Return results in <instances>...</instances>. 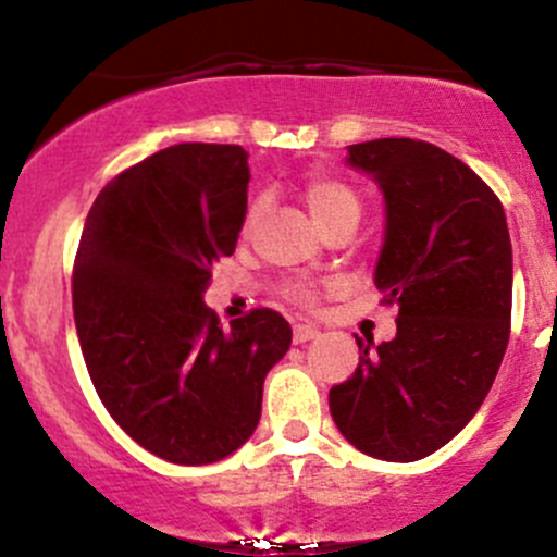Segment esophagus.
<instances>
[{"label":"esophagus","mask_w":557,"mask_h":557,"mask_svg":"<svg viewBox=\"0 0 557 557\" xmlns=\"http://www.w3.org/2000/svg\"><path fill=\"white\" fill-rule=\"evenodd\" d=\"M318 326L315 323H296L294 326V343L301 345V343H310V339L318 337Z\"/></svg>","instance_id":"esophagus-1"}]
</instances>
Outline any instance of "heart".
I'll use <instances>...</instances> for the list:
<instances>
[{
	"label": "heart",
	"instance_id": "b5f03b06",
	"mask_svg": "<svg viewBox=\"0 0 557 557\" xmlns=\"http://www.w3.org/2000/svg\"><path fill=\"white\" fill-rule=\"evenodd\" d=\"M305 198L312 218H315V223L321 225V228H326V225L337 223V220L343 218H350V214H356V218L361 214L359 196H356L348 185H343V182L337 180H326V176H315V180L307 182ZM258 212H261V203H252L250 212H247V225L256 220ZM288 294L294 296L296 301H301V305H310L312 301V290L307 288V285H290Z\"/></svg>",
	"mask_w": 557,
	"mask_h": 557
}]
</instances>
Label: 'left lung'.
Masks as SVG:
<instances>
[{"mask_svg":"<svg viewBox=\"0 0 557 557\" xmlns=\"http://www.w3.org/2000/svg\"><path fill=\"white\" fill-rule=\"evenodd\" d=\"M345 165L383 193L375 288L394 301L388 343L356 337L359 367L329 392L348 444L413 462L473 419L509 345L511 239L495 193L462 160L413 138L348 147Z\"/></svg>","mask_w":557,"mask_h":557,"instance_id":"left-lung-1","label":"left lung"}]
</instances>
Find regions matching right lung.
<instances>
[{
  "label": "right lung",
  "instance_id": "add662e5",
  "mask_svg": "<svg viewBox=\"0 0 557 557\" xmlns=\"http://www.w3.org/2000/svg\"><path fill=\"white\" fill-rule=\"evenodd\" d=\"M250 154L176 144L108 182L73 272L75 332L113 422L176 466H209L250 441L267 372L288 354L280 312L220 326L203 294L234 256Z\"/></svg>",
  "mask_w": 557,
  "mask_h": 557
}]
</instances>
